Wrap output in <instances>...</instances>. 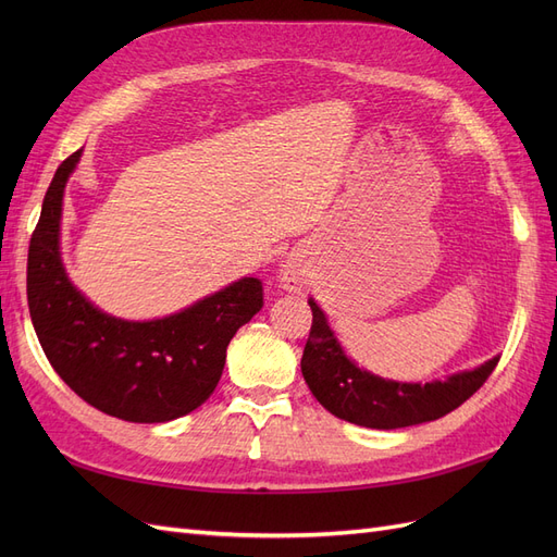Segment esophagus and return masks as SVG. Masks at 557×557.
I'll return each instance as SVG.
<instances>
[{
  "label": "esophagus",
  "mask_w": 557,
  "mask_h": 557,
  "mask_svg": "<svg viewBox=\"0 0 557 557\" xmlns=\"http://www.w3.org/2000/svg\"><path fill=\"white\" fill-rule=\"evenodd\" d=\"M281 283L288 290H301V285L307 283V267L301 260H288L281 269Z\"/></svg>",
  "instance_id": "obj_1"
}]
</instances>
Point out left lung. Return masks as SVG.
I'll return each mask as SVG.
<instances>
[{
	"mask_svg": "<svg viewBox=\"0 0 557 557\" xmlns=\"http://www.w3.org/2000/svg\"><path fill=\"white\" fill-rule=\"evenodd\" d=\"M313 323L301 356V376L323 407L348 423L374 430H397L436 420L474 395L493 374L499 358L446 381L397 383L364 372L350 362L334 339L325 313L309 299Z\"/></svg>",
	"mask_w": 557,
	"mask_h": 557,
	"instance_id": "obj_1",
	"label": "left lung"
}]
</instances>
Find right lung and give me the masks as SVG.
<instances>
[{
    "label": "right lung",
    "mask_w": 557,
    "mask_h": 557,
    "mask_svg": "<svg viewBox=\"0 0 557 557\" xmlns=\"http://www.w3.org/2000/svg\"><path fill=\"white\" fill-rule=\"evenodd\" d=\"M81 158L50 181L27 252V305L50 367L90 407L129 423H166L205 404L221 381L227 344L262 309V281L246 276L181 313L148 323L95 309L64 274L60 215Z\"/></svg>",
    "instance_id": "add662e5"
}]
</instances>
